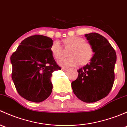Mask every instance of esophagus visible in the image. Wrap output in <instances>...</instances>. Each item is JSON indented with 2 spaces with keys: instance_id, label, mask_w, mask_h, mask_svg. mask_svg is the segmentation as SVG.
<instances>
[{
  "instance_id": "esophagus-1",
  "label": "esophagus",
  "mask_w": 127,
  "mask_h": 127,
  "mask_svg": "<svg viewBox=\"0 0 127 127\" xmlns=\"http://www.w3.org/2000/svg\"><path fill=\"white\" fill-rule=\"evenodd\" d=\"M62 70H64V71H66V70H67L68 69H65V68H62Z\"/></svg>"
}]
</instances>
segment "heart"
Instances as JSON below:
<instances>
[{
  "mask_svg": "<svg viewBox=\"0 0 127 127\" xmlns=\"http://www.w3.org/2000/svg\"><path fill=\"white\" fill-rule=\"evenodd\" d=\"M66 49H70L68 55L69 58H61L58 61V64L63 67L74 66L80 63L83 65L88 63L93 57L94 50L90 43L85 42L83 38L77 36L68 37L63 41ZM50 50L55 58L58 59L63 55V50L58 41L52 44Z\"/></svg>",
  "mask_w": 127,
  "mask_h": 127,
  "instance_id": "obj_1",
  "label": "heart"
}]
</instances>
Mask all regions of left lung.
<instances>
[{"label":"left lung","mask_w":127,"mask_h":127,"mask_svg":"<svg viewBox=\"0 0 127 127\" xmlns=\"http://www.w3.org/2000/svg\"><path fill=\"white\" fill-rule=\"evenodd\" d=\"M91 44L94 55L89 63L77 70L72 82L75 95L84 102H97L106 97L113 88L116 53L107 39L97 33L85 35Z\"/></svg>","instance_id":"1"}]
</instances>
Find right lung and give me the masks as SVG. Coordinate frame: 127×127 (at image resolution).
Here are the masks:
<instances>
[{
  "mask_svg": "<svg viewBox=\"0 0 127 127\" xmlns=\"http://www.w3.org/2000/svg\"><path fill=\"white\" fill-rule=\"evenodd\" d=\"M52 43L49 37L31 36L11 56L12 79L19 94L27 100L41 102L51 94L52 75L61 70L50 50Z\"/></svg>",
  "mask_w": 127,
  "mask_h": 127,
  "instance_id": "1",
  "label": "right lung"
}]
</instances>
